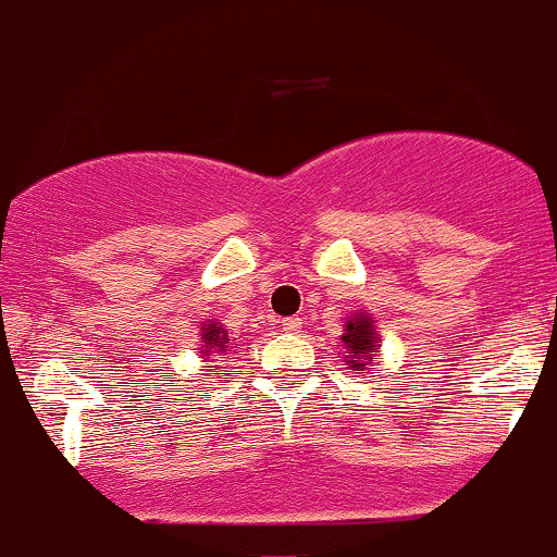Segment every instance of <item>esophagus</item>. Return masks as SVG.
Wrapping results in <instances>:
<instances>
[{
  "instance_id": "1",
  "label": "esophagus",
  "mask_w": 557,
  "mask_h": 557,
  "mask_svg": "<svg viewBox=\"0 0 557 557\" xmlns=\"http://www.w3.org/2000/svg\"><path fill=\"white\" fill-rule=\"evenodd\" d=\"M300 326H302V319H297V315H289V319L281 321V329H284V332H289V334L300 332Z\"/></svg>"
}]
</instances>
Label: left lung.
Listing matches in <instances>:
<instances>
[{
    "mask_svg": "<svg viewBox=\"0 0 557 557\" xmlns=\"http://www.w3.org/2000/svg\"><path fill=\"white\" fill-rule=\"evenodd\" d=\"M343 343L348 345V350L352 352V356H348L350 367L356 369V372H363L367 363L352 362L351 358L363 357L364 361H369V356H374L376 352V334L372 329V319H369V315H358V319L348 321V329H345L343 334Z\"/></svg>",
    "mask_w": 557,
    "mask_h": 557,
    "instance_id": "1",
    "label": "left lung"
}]
</instances>
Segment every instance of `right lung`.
<instances>
[{
  "instance_id": "1",
  "label": "right lung",
  "mask_w": 557,
  "mask_h": 557,
  "mask_svg": "<svg viewBox=\"0 0 557 557\" xmlns=\"http://www.w3.org/2000/svg\"><path fill=\"white\" fill-rule=\"evenodd\" d=\"M201 334H205V343H207V356L209 350H225V343H228V334L223 332L218 324H207L201 329Z\"/></svg>"
}]
</instances>
